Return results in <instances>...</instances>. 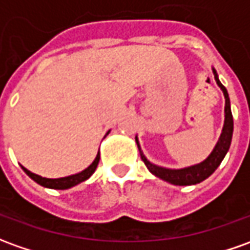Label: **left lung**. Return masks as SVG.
<instances>
[{
  "mask_svg": "<svg viewBox=\"0 0 250 250\" xmlns=\"http://www.w3.org/2000/svg\"><path fill=\"white\" fill-rule=\"evenodd\" d=\"M214 72L215 82L218 84V87L222 89L223 95H225V124H223V129H222V133L216 146L212 149V152L208 155V158H206L204 161L193 165V166H189V167L184 168H167L154 165L152 162H149L146 158V155L143 154L142 147H140V143L139 139L136 136V144L139 148V152L142 156V161L146 163L147 168L158 178L166 181L168 184H173V185H180V187H188V185H196V184H200L201 181L207 180L209 175L214 173L215 170L218 168L223 158L226 156L227 151L230 148L231 144V137H233V114H231V107H230V98L227 94V89L225 88V85L219 82V77L216 70L212 68Z\"/></svg>",
  "mask_w": 250,
  "mask_h": 250,
  "instance_id": "left-lung-1",
  "label": "left lung"
}]
</instances>
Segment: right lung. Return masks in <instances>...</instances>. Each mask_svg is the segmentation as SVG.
Masks as SVG:
<instances>
[{
    "label": "right lung",
    "instance_id": "1",
    "mask_svg": "<svg viewBox=\"0 0 250 250\" xmlns=\"http://www.w3.org/2000/svg\"><path fill=\"white\" fill-rule=\"evenodd\" d=\"M108 133H110V130L104 135V137H106ZM99 159H101V154L98 152L96 158L94 159V162L89 165L88 167L84 168L83 171L77 173V174L68 175V177H62V178H46V177H41V175L31 173L30 170H27V168L23 167V166H21V167H23V170L25 171V174L35 181L36 184H39V185H42V187L44 188H49V189H60V190H63V189H69V188L76 187L77 184H80L83 181L88 180L89 177L94 174V171L96 170V167H98Z\"/></svg>",
    "mask_w": 250,
    "mask_h": 250
}]
</instances>
